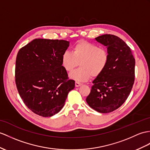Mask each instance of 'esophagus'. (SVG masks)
<instances>
[{
	"instance_id": "obj_1",
	"label": "esophagus",
	"mask_w": 150,
	"mask_h": 150,
	"mask_svg": "<svg viewBox=\"0 0 150 150\" xmlns=\"http://www.w3.org/2000/svg\"><path fill=\"white\" fill-rule=\"evenodd\" d=\"M81 85H82L81 83H79L78 81H76L75 82V86H76V87H79V86H80Z\"/></svg>"
}]
</instances>
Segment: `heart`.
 <instances>
[{"instance_id": "heart-1", "label": "heart", "mask_w": 150, "mask_h": 150, "mask_svg": "<svg viewBox=\"0 0 150 150\" xmlns=\"http://www.w3.org/2000/svg\"><path fill=\"white\" fill-rule=\"evenodd\" d=\"M109 60L108 51L95 44L80 41L73 47L72 53L65 51L61 58V64L67 72H72L79 65L81 68L72 72L70 78L78 82H85L91 76L97 78L106 69Z\"/></svg>"}]
</instances>
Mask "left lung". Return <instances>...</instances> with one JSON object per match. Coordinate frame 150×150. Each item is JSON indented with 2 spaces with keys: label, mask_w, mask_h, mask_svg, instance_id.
I'll list each match as a JSON object with an SVG mask.
<instances>
[{
  "label": "left lung",
  "mask_w": 150,
  "mask_h": 150,
  "mask_svg": "<svg viewBox=\"0 0 150 150\" xmlns=\"http://www.w3.org/2000/svg\"><path fill=\"white\" fill-rule=\"evenodd\" d=\"M96 40L106 46L109 60L103 74L93 81L86 101L97 112H111L121 106L130 93L136 62L129 46L117 36L104 34Z\"/></svg>",
  "instance_id": "8db88e82"
}]
</instances>
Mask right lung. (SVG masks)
<instances>
[{"label": "right lung", "instance_id": "add662e5", "mask_svg": "<svg viewBox=\"0 0 150 150\" xmlns=\"http://www.w3.org/2000/svg\"><path fill=\"white\" fill-rule=\"evenodd\" d=\"M69 42L35 39L18 52L15 82L24 104L33 112L50 117L59 112L75 81L61 64Z\"/></svg>", "mask_w": 150, "mask_h": 150}]
</instances>
